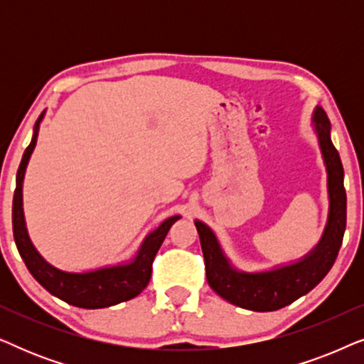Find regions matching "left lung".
Listing matches in <instances>:
<instances>
[{
  "instance_id": "1",
  "label": "left lung",
  "mask_w": 364,
  "mask_h": 364,
  "mask_svg": "<svg viewBox=\"0 0 364 364\" xmlns=\"http://www.w3.org/2000/svg\"><path fill=\"white\" fill-rule=\"evenodd\" d=\"M316 132L328 171L330 217L321 242L295 265L265 273H242L223 257L215 235L205 223L196 222L205 262L208 285L223 300L252 311H275L313 290L331 270L346 228V191L343 164L330 139V119L321 107L315 111Z\"/></svg>"
}]
</instances>
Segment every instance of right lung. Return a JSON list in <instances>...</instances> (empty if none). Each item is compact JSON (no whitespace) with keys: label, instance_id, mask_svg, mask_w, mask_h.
Masks as SVG:
<instances>
[{"label":"right lung","instance_id":"right-lung-1","mask_svg":"<svg viewBox=\"0 0 364 364\" xmlns=\"http://www.w3.org/2000/svg\"><path fill=\"white\" fill-rule=\"evenodd\" d=\"M43 116L44 114H41L36 121L31 144L24 151L16 173V188H14L13 197V235L19 255H21L23 262L26 263L29 273L51 295L61 298L63 301L69 303V305L96 310V308L112 306L121 301L131 300V298L137 296L147 287L152 275L154 258H156L159 248H161L164 238L167 237L171 227L181 217L176 215L167 218L157 230L147 235L137 257L134 258V262L127 263V265L102 268V270L89 273H66L44 262L28 237L26 225H24L21 193L24 171H26L33 149L36 146L38 129L39 122L43 121Z\"/></svg>","mask_w":364,"mask_h":364}]
</instances>
